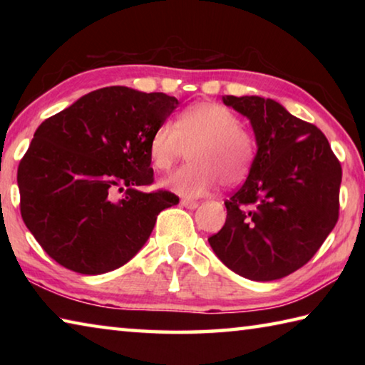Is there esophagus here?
<instances>
[{
  "instance_id": "obj_1",
  "label": "esophagus",
  "mask_w": 365,
  "mask_h": 365,
  "mask_svg": "<svg viewBox=\"0 0 365 365\" xmlns=\"http://www.w3.org/2000/svg\"><path fill=\"white\" fill-rule=\"evenodd\" d=\"M180 205L183 207H187V209H196L197 207V202L193 201V200H182Z\"/></svg>"
}]
</instances>
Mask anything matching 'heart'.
I'll return each mask as SVG.
<instances>
[{"label":"heart","instance_id":"heart-1","mask_svg":"<svg viewBox=\"0 0 365 365\" xmlns=\"http://www.w3.org/2000/svg\"><path fill=\"white\" fill-rule=\"evenodd\" d=\"M190 150L191 163L164 180L175 193L196 197L211 191L217 180L235 187L248 175L256 154V138L240 123L230 108L200 101L183 109L174 123L154 128L148 143L151 165L168 172Z\"/></svg>","mask_w":365,"mask_h":365}]
</instances>
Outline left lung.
Returning a JSON list of instances; mask_svg holds the SVG:
<instances>
[{
    "label": "left lung",
    "mask_w": 365,
    "mask_h": 365,
    "mask_svg": "<svg viewBox=\"0 0 365 365\" xmlns=\"http://www.w3.org/2000/svg\"><path fill=\"white\" fill-rule=\"evenodd\" d=\"M224 103L251 120L257 153L209 245L245 279H283L311 261L336 225L341 164L314 123L277 101L228 95Z\"/></svg>",
    "instance_id": "obj_1"
}]
</instances>
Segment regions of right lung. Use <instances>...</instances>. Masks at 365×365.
I'll return each instance as SVG.
<instances>
[{
    "label": "right lung",
    "instance_id": "1",
    "mask_svg": "<svg viewBox=\"0 0 365 365\" xmlns=\"http://www.w3.org/2000/svg\"><path fill=\"white\" fill-rule=\"evenodd\" d=\"M177 106L165 93L106 86L40 123L17 185L24 224L49 257L98 275L141 250L159 212L178 205L170 191H140L154 182L151 133Z\"/></svg>",
    "mask_w": 365,
    "mask_h": 365
}]
</instances>
